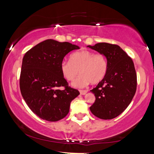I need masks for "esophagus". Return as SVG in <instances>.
<instances>
[{
    "instance_id": "34e87169",
    "label": "esophagus",
    "mask_w": 154,
    "mask_h": 154,
    "mask_svg": "<svg viewBox=\"0 0 154 154\" xmlns=\"http://www.w3.org/2000/svg\"><path fill=\"white\" fill-rule=\"evenodd\" d=\"M88 91H83V90H80L79 91V93H80L81 95H85L86 93H87Z\"/></svg>"
}]
</instances>
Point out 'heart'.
I'll use <instances>...</instances> for the list:
<instances>
[{
    "label": "heart",
    "mask_w": 154,
    "mask_h": 154,
    "mask_svg": "<svg viewBox=\"0 0 154 154\" xmlns=\"http://www.w3.org/2000/svg\"><path fill=\"white\" fill-rule=\"evenodd\" d=\"M71 61H63L61 63V71L65 79L73 81L74 87L82 88L91 82L98 84L103 80L107 72V61L101 54H95L88 50H82L74 53L70 57Z\"/></svg>",
    "instance_id": "obj_1"
}]
</instances>
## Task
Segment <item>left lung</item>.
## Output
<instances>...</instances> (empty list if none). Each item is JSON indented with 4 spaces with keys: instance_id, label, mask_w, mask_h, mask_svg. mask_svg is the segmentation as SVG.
<instances>
[{
    "instance_id": "8db88e82",
    "label": "left lung",
    "mask_w": 154,
    "mask_h": 154,
    "mask_svg": "<svg viewBox=\"0 0 154 154\" xmlns=\"http://www.w3.org/2000/svg\"><path fill=\"white\" fill-rule=\"evenodd\" d=\"M88 47L104 55L108 64L105 77L91 91L95 100L90 109L100 119H114L127 109L135 94L137 75L134 63L117 45L99 43Z\"/></svg>"
}]
</instances>
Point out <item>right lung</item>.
<instances>
[{"label":"right lung","instance_id":"1","mask_svg":"<svg viewBox=\"0 0 154 154\" xmlns=\"http://www.w3.org/2000/svg\"><path fill=\"white\" fill-rule=\"evenodd\" d=\"M79 48L68 42L48 39L32 48L23 57L21 93L29 109L41 119L56 122L64 118L72 100L79 95L68 85L61 71L64 56Z\"/></svg>","mask_w":154,"mask_h":154}]
</instances>
